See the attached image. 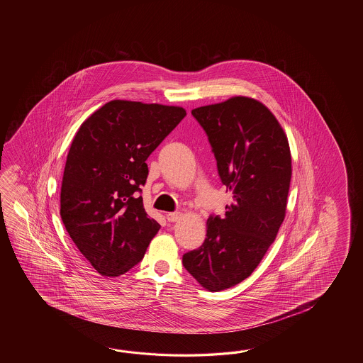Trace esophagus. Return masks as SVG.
Instances as JSON below:
<instances>
[{"mask_svg": "<svg viewBox=\"0 0 363 363\" xmlns=\"http://www.w3.org/2000/svg\"><path fill=\"white\" fill-rule=\"evenodd\" d=\"M167 220L170 222V223H174V222H178L179 219L182 218V213H179V211H175V213H169L167 216Z\"/></svg>", "mask_w": 363, "mask_h": 363, "instance_id": "obj_1", "label": "esophagus"}]
</instances>
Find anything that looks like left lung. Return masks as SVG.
Returning a JSON list of instances; mask_svg holds the SVG:
<instances>
[{
	"instance_id": "1",
	"label": "left lung",
	"mask_w": 363,
	"mask_h": 363,
	"mask_svg": "<svg viewBox=\"0 0 363 363\" xmlns=\"http://www.w3.org/2000/svg\"><path fill=\"white\" fill-rule=\"evenodd\" d=\"M192 116L208 136L218 175L233 201L223 216H208L206 239L183 255V266L203 288L219 292L247 279L277 238L292 161L286 133L258 101L233 97L193 108Z\"/></svg>"
}]
</instances>
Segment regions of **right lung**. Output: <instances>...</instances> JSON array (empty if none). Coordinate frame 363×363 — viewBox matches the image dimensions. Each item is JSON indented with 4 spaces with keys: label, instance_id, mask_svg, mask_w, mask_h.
I'll use <instances>...</instances> for the list:
<instances>
[{
    "label": "right lung",
    "instance_id": "add662e5",
    "mask_svg": "<svg viewBox=\"0 0 363 363\" xmlns=\"http://www.w3.org/2000/svg\"><path fill=\"white\" fill-rule=\"evenodd\" d=\"M185 116L178 106L110 101L75 135L62 180V222L101 275L131 270L160 231L139 196L145 161Z\"/></svg>",
    "mask_w": 363,
    "mask_h": 363
}]
</instances>
